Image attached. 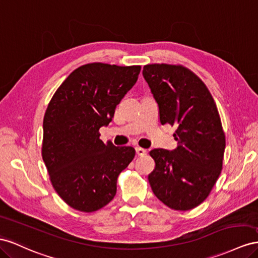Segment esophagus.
Returning a JSON list of instances; mask_svg holds the SVG:
<instances>
[{
    "mask_svg": "<svg viewBox=\"0 0 258 258\" xmlns=\"http://www.w3.org/2000/svg\"><path fill=\"white\" fill-rule=\"evenodd\" d=\"M136 153H137L138 156H144V155H146V151L144 149H142V148H136Z\"/></svg>",
    "mask_w": 258,
    "mask_h": 258,
    "instance_id": "34e87169",
    "label": "esophagus"
}]
</instances>
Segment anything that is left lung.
<instances>
[{
  "label": "left lung",
  "instance_id": "obj_1",
  "mask_svg": "<svg viewBox=\"0 0 258 258\" xmlns=\"http://www.w3.org/2000/svg\"><path fill=\"white\" fill-rule=\"evenodd\" d=\"M143 77L159 108L162 124L176 126L177 149H154L149 182L156 198L176 211L203 202L222 169L226 139L217 106L205 83L180 65L152 64Z\"/></svg>",
  "mask_w": 258,
  "mask_h": 258
}]
</instances>
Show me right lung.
Masks as SVG:
<instances>
[{"mask_svg": "<svg viewBox=\"0 0 258 258\" xmlns=\"http://www.w3.org/2000/svg\"><path fill=\"white\" fill-rule=\"evenodd\" d=\"M141 66L92 62L68 76L43 119L42 158L52 185L75 210L95 212L112 201L118 175L134 159L131 146L104 144L100 128L135 86Z\"/></svg>", "mask_w": 258, "mask_h": 258, "instance_id": "add662e5", "label": "right lung"}]
</instances>
